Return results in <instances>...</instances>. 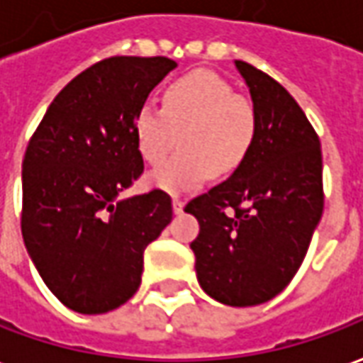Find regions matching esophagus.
Masks as SVG:
<instances>
[{
  "label": "esophagus",
  "mask_w": 363,
  "mask_h": 363,
  "mask_svg": "<svg viewBox=\"0 0 363 363\" xmlns=\"http://www.w3.org/2000/svg\"><path fill=\"white\" fill-rule=\"evenodd\" d=\"M182 208H184V202L181 199H173V212L174 214H182Z\"/></svg>",
  "instance_id": "esophagus-1"
}]
</instances>
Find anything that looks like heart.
Here are the masks:
<instances>
[{"instance_id":"obj_1","label":"heart","mask_w":363,"mask_h":363,"mask_svg":"<svg viewBox=\"0 0 363 363\" xmlns=\"http://www.w3.org/2000/svg\"><path fill=\"white\" fill-rule=\"evenodd\" d=\"M257 133L253 106L212 70H192L164 86L163 108L143 102L133 116L139 155L160 164L181 140L183 151L149 174L169 194L202 186L210 171L234 173L247 159Z\"/></svg>"}]
</instances>
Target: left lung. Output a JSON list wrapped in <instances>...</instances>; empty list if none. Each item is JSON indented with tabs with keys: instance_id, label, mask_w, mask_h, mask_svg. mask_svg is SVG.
I'll return each instance as SVG.
<instances>
[{
	"instance_id": "left-lung-1",
	"label": "left lung",
	"mask_w": 363,
	"mask_h": 363,
	"mask_svg": "<svg viewBox=\"0 0 363 363\" xmlns=\"http://www.w3.org/2000/svg\"><path fill=\"white\" fill-rule=\"evenodd\" d=\"M252 96L257 133L234 174L190 200L199 220L190 243L202 291L228 306L277 296L305 259L323 218L320 141L295 98L252 65L235 60Z\"/></svg>"
}]
</instances>
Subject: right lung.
I'll return each instance as SVG.
<instances>
[{
    "label": "right lung",
    "instance_id": "1",
    "mask_svg": "<svg viewBox=\"0 0 363 363\" xmlns=\"http://www.w3.org/2000/svg\"><path fill=\"white\" fill-rule=\"evenodd\" d=\"M173 68L167 57L96 62L58 92L29 141L23 242L45 285L74 313L128 303L145 247L173 220L163 190L121 199L143 173L133 116Z\"/></svg>",
    "mask_w": 363,
    "mask_h": 363
}]
</instances>
